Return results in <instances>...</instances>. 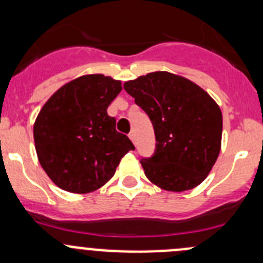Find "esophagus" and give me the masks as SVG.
Segmentation results:
<instances>
[{
	"label": "esophagus",
	"instance_id": "esophagus-1",
	"mask_svg": "<svg viewBox=\"0 0 263 263\" xmlns=\"http://www.w3.org/2000/svg\"><path fill=\"white\" fill-rule=\"evenodd\" d=\"M128 137H129V139L132 140V142H134V144H135V142H136V135H135V132H134V131L129 132Z\"/></svg>",
	"mask_w": 263,
	"mask_h": 263
}]
</instances>
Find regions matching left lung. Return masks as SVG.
I'll use <instances>...</instances> for the list:
<instances>
[{
    "label": "left lung",
    "mask_w": 263,
    "mask_h": 263,
    "mask_svg": "<svg viewBox=\"0 0 263 263\" xmlns=\"http://www.w3.org/2000/svg\"><path fill=\"white\" fill-rule=\"evenodd\" d=\"M123 87L154 126L155 153L141 159L148 181L172 192L205 181L221 147L222 116L216 102L195 82L166 71L140 76Z\"/></svg>",
    "instance_id": "left-lung-1"
}]
</instances>
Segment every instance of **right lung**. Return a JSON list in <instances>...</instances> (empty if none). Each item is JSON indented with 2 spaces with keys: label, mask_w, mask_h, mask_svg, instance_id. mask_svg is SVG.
Segmentation results:
<instances>
[{
  "label": "right lung",
  "mask_w": 263,
  "mask_h": 263,
  "mask_svg": "<svg viewBox=\"0 0 263 263\" xmlns=\"http://www.w3.org/2000/svg\"><path fill=\"white\" fill-rule=\"evenodd\" d=\"M121 90V81L109 76L85 75L60 87L41 109L34 123L36 155L61 190H98L115 176L121 159L135 150L107 113Z\"/></svg>",
  "instance_id": "add662e5"
}]
</instances>
